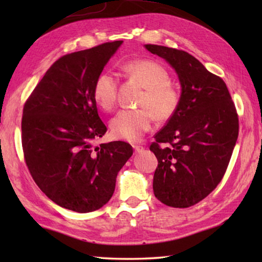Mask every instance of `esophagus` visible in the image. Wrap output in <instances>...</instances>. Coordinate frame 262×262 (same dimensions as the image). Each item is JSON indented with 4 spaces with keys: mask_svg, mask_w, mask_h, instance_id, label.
Segmentation results:
<instances>
[{
    "mask_svg": "<svg viewBox=\"0 0 262 262\" xmlns=\"http://www.w3.org/2000/svg\"><path fill=\"white\" fill-rule=\"evenodd\" d=\"M133 147H134V149H135V153H140V152L144 151V147L141 145H133Z\"/></svg>",
    "mask_w": 262,
    "mask_h": 262,
    "instance_id": "esophagus-1",
    "label": "esophagus"
}]
</instances>
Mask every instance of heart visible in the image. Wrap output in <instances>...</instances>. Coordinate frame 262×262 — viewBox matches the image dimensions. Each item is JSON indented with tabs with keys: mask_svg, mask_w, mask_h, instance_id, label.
Instances as JSON below:
<instances>
[{
	"mask_svg": "<svg viewBox=\"0 0 262 262\" xmlns=\"http://www.w3.org/2000/svg\"><path fill=\"white\" fill-rule=\"evenodd\" d=\"M125 73L144 88L138 99V109L118 111L110 120L114 137L136 142L149 129L153 118L158 121L171 119L180 104V92L170 82L164 66L152 59H134L122 65ZM118 82L109 72L100 73L93 84L94 101L104 110L114 107L117 99Z\"/></svg>",
	"mask_w": 262,
	"mask_h": 262,
	"instance_id": "1",
	"label": "heart"
}]
</instances>
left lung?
Masks as SVG:
<instances>
[{
	"mask_svg": "<svg viewBox=\"0 0 262 262\" xmlns=\"http://www.w3.org/2000/svg\"><path fill=\"white\" fill-rule=\"evenodd\" d=\"M145 48L176 70L181 84L179 108L149 146L159 161L154 194L170 207L187 208L223 179L238 135L235 104L225 82L192 55L165 46Z\"/></svg>",
	"mask_w": 262,
	"mask_h": 262,
	"instance_id": "obj_1",
	"label": "left lung"
}]
</instances>
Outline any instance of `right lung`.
Returning a JSON list of instances; mask_svg holds the SVG:
<instances>
[{
	"label": "right lung",
	"instance_id": "right-lung-1",
	"mask_svg": "<svg viewBox=\"0 0 262 262\" xmlns=\"http://www.w3.org/2000/svg\"><path fill=\"white\" fill-rule=\"evenodd\" d=\"M121 43L104 42L58 58L24 107L22 148L32 179L55 204L77 213L109 202L117 174L133 154L121 141L93 146L107 132L93 84Z\"/></svg>",
	"mask_w": 262,
	"mask_h": 262
}]
</instances>
